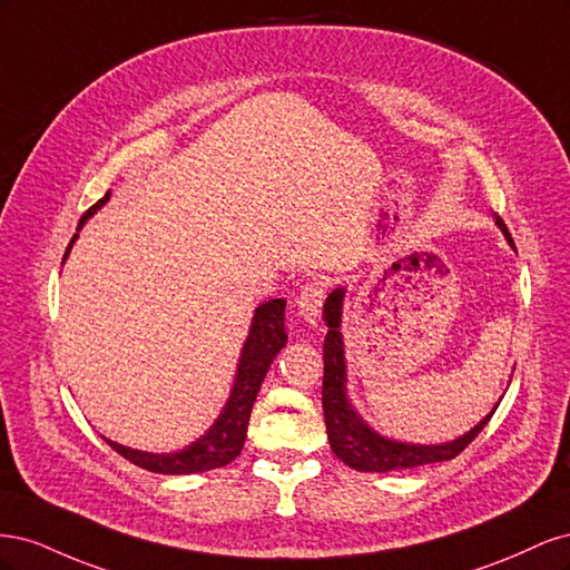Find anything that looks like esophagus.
<instances>
[{
  "label": "esophagus",
  "instance_id": "1",
  "mask_svg": "<svg viewBox=\"0 0 570 570\" xmlns=\"http://www.w3.org/2000/svg\"><path fill=\"white\" fill-rule=\"evenodd\" d=\"M323 285L321 283H312V285H304L302 292L297 295L295 304L299 308V314L308 321V323H316V318L321 316V308H323Z\"/></svg>",
  "mask_w": 570,
  "mask_h": 570
}]
</instances>
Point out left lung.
Returning <instances> with one entry per match:
<instances>
[{"label": "left lung", "mask_w": 570, "mask_h": 570, "mask_svg": "<svg viewBox=\"0 0 570 570\" xmlns=\"http://www.w3.org/2000/svg\"><path fill=\"white\" fill-rule=\"evenodd\" d=\"M499 230L504 233L507 243L513 247L511 233L507 230L504 220L494 216ZM342 302L344 287L333 289L323 304V321L327 325L325 342H323V419L327 428V442L337 459H342L354 471L364 473H387L402 469H416V465L450 461L459 456L469 446L482 428L488 425L492 413L499 404L473 425L469 433L452 442L442 444H413L390 440L373 430L364 419L358 416L347 396V361H344V342H342ZM502 402V400H499Z\"/></svg>", "instance_id": "left-lung-1"}]
</instances>
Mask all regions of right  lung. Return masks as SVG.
Here are the masks:
<instances>
[{
    "instance_id": "right-lung-1",
    "label": "right lung",
    "mask_w": 570,
    "mask_h": 570,
    "mask_svg": "<svg viewBox=\"0 0 570 570\" xmlns=\"http://www.w3.org/2000/svg\"><path fill=\"white\" fill-rule=\"evenodd\" d=\"M109 197H111V193H107L92 206V209L82 214V218L78 223V230L85 226V223H88V218L97 209L105 206V202ZM76 239H78V233L73 235V239L66 247L63 262H66L68 252H71ZM285 342H287L285 299H268L264 304H258L254 312V318H252V325H249V335L245 340V347H243V352H239V358H237V373H235V383H233L228 402L218 413L214 425L206 430L202 438H197L193 444H187L185 450L170 452V454H151V452L130 450V446H126V444H118V442L105 438L107 444L120 456L128 459L130 463L140 465V469L151 471V473H164V475L204 473V471H214V469H220V465L230 463L239 452H243L256 394H258V390H262V383L273 364V358L278 356V352L285 347Z\"/></svg>"
}]
</instances>
